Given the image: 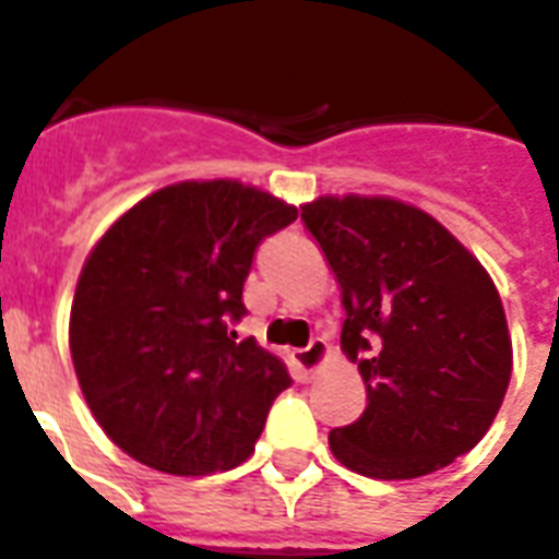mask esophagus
Instances as JSON below:
<instances>
[{
    "instance_id": "obj_1",
    "label": "esophagus",
    "mask_w": 559,
    "mask_h": 559,
    "mask_svg": "<svg viewBox=\"0 0 559 559\" xmlns=\"http://www.w3.org/2000/svg\"><path fill=\"white\" fill-rule=\"evenodd\" d=\"M325 357H328V343L322 340V336H313L308 348H298V352H293V364H296L305 374H313L319 366L325 364Z\"/></svg>"
}]
</instances>
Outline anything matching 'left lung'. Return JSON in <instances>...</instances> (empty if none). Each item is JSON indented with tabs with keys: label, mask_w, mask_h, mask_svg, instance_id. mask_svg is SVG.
<instances>
[{
	"label": "left lung",
	"mask_w": 559,
	"mask_h": 559,
	"mask_svg": "<svg viewBox=\"0 0 559 559\" xmlns=\"http://www.w3.org/2000/svg\"><path fill=\"white\" fill-rule=\"evenodd\" d=\"M301 219L343 293L340 346L369 402L328 433L334 457L366 478L411 480L475 449L513 372L501 296L478 258L383 195H319Z\"/></svg>",
	"instance_id": "obj_1"
}]
</instances>
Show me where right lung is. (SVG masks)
<instances>
[{"label":"right lung","instance_id":"right-lung-1","mask_svg":"<svg viewBox=\"0 0 559 559\" xmlns=\"http://www.w3.org/2000/svg\"><path fill=\"white\" fill-rule=\"evenodd\" d=\"M298 211L240 181H181L110 225L84 261L70 352L84 402L128 457L211 475L254 451L287 366L237 340L254 251Z\"/></svg>","mask_w":559,"mask_h":559}]
</instances>
